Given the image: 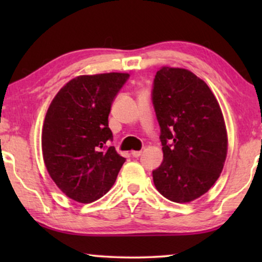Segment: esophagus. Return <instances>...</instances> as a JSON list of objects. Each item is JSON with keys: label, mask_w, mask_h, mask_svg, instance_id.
Wrapping results in <instances>:
<instances>
[{"label": "esophagus", "mask_w": 262, "mask_h": 262, "mask_svg": "<svg viewBox=\"0 0 262 262\" xmlns=\"http://www.w3.org/2000/svg\"><path fill=\"white\" fill-rule=\"evenodd\" d=\"M131 155L134 157H139L142 155V151H138V150H136V151H132Z\"/></svg>", "instance_id": "obj_1"}]
</instances>
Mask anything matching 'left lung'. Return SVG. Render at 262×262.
<instances>
[{
  "label": "left lung",
  "mask_w": 262,
  "mask_h": 262,
  "mask_svg": "<svg viewBox=\"0 0 262 262\" xmlns=\"http://www.w3.org/2000/svg\"><path fill=\"white\" fill-rule=\"evenodd\" d=\"M152 103L161 127L163 161L152 171L164 198L189 203L209 191L223 170L228 134L209 85L182 68H160Z\"/></svg>",
  "instance_id": "left-lung-1"
}]
</instances>
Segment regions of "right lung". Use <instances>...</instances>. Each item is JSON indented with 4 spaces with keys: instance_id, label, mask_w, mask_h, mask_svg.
<instances>
[{
    "instance_id": "right-lung-1",
    "label": "right lung",
    "mask_w": 262,
    "mask_h": 262,
    "mask_svg": "<svg viewBox=\"0 0 262 262\" xmlns=\"http://www.w3.org/2000/svg\"><path fill=\"white\" fill-rule=\"evenodd\" d=\"M127 73L80 75L50 103L41 131L42 159L53 182L75 202L88 204L112 187L125 159L114 146L108 114Z\"/></svg>"
}]
</instances>
